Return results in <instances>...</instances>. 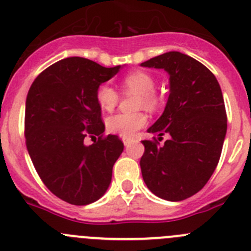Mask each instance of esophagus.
<instances>
[{"mask_svg": "<svg viewBox=\"0 0 251 251\" xmlns=\"http://www.w3.org/2000/svg\"><path fill=\"white\" fill-rule=\"evenodd\" d=\"M123 141H124V145H125V146H128V145L132 144V140H131V139H126V137L123 140Z\"/></svg>", "mask_w": 251, "mask_h": 251, "instance_id": "34e87169", "label": "esophagus"}]
</instances>
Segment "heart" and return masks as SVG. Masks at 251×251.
Wrapping results in <instances>:
<instances>
[{
  "label": "heart",
  "mask_w": 251,
  "mask_h": 251,
  "mask_svg": "<svg viewBox=\"0 0 251 251\" xmlns=\"http://www.w3.org/2000/svg\"><path fill=\"white\" fill-rule=\"evenodd\" d=\"M126 93L137 95V107L147 110L156 109L158 104L157 97L154 95L156 80L150 73L144 70H135L126 74L121 81ZM97 100L102 110L112 111L119 102V93L109 84H102L97 90ZM146 116L142 112H120L112 115L106 120L109 131L118 133L124 137H131L137 130L146 124Z\"/></svg>",
  "instance_id": "b5f03b06"
}]
</instances>
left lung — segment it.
I'll return each instance as SVG.
<instances>
[{
    "label": "left lung",
    "mask_w": 251,
    "mask_h": 251,
    "mask_svg": "<svg viewBox=\"0 0 251 251\" xmlns=\"http://www.w3.org/2000/svg\"><path fill=\"white\" fill-rule=\"evenodd\" d=\"M170 75L165 111L147 132L162 140L142 141V178L162 200L178 202L200 192L221 158L226 112L217 78L207 67L181 51H167L141 63Z\"/></svg>",
    "instance_id": "8db88e82"
}]
</instances>
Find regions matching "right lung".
I'll use <instances>...</instances> for the list:
<instances>
[{
  "label": "right lung",
  "mask_w": 251,
  "mask_h": 251,
  "mask_svg": "<svg viewBox=\"0 0 251 251\" xmlns=\"http://www.w3.org/2000/svg\"><path fill=\"white\" fill-rule=\"evenodd\" d=\"M121 69L70 57L51 64L30 85L25 100L28 153L47 188L74 205L101 198L112 167L124 151L115 135L102 137L105 125L97 90ZM100 136L86 147V136Z\"/></svg>",
  "instance_id": "right-lung-1"
}]
</instances>
